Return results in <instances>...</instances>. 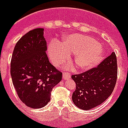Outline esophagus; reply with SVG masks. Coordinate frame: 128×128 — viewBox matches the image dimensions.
I'll list each match as a JSON object with an SVG mask.
<instances>
[{"label": "esophagus", "instance_id": "34e87169", "mask_svg": "<svg viewBox=\"0 0 128 128\" xmlns=\"http://www.w3.org/2000/svg\"><path fill=\"white\" fill-rule=\"evenodd\" d=\"M62 77H63V79H68V78H70V77H71V75H70V73H68V72H66V73H63L62 74Z\"/></svg>", "mask_w": 128, "mask_h": 128}]
</instances>
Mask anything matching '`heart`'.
Returning a JSON list of instances; mask_svg holds the SVG:
<instances>
[{
  "instance_id": "b5f03b06",
  "label": "heart",
  "mask_w": 128,
  "mask_h": 128,
  "mask_svg": "<svg viewBox=\"0 0 128 128\" xmlns=\"http://www.w3.org/2000/svg\"><path fill=\"white\" fill-rule=\"evenodd\" d=\"M104 52L96 40L78 34L66 37L62 45L54 42L48 48L50 58L56 66L65 63L70 59V54H75L74 63L79 70H88L97 65L103 58Z\"/></svg>"
}]
</instances>
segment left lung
Returning a JSON list of instances; mask_svg holds the SVG:
<instances>
[{
	"instance_id": "1",
	"label": "left lung",
	"mask_w": 128,
	"mask_h": 128,
	"mask_svg": "<svg viewBox=\"0 0 128 128\" xmlns=\"http://www.w3.org/2000/svg\"><path fill=\"white\" fill-rule=\"evenodd\" d=\"M72 78L76 83L72 94L74 105L89 110L103 103L114 90L117 78V62L114 52L94 68L74 74Z\"/></svg>"
}]
</instances>
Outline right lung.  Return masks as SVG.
Segmentation results:
<instances>
[{
    "label": "right lung",
    "instance_id": "1",
    "mask_svg": "<svg viewBox=\"0 0 128 128\" xmlns=\"http://www.w3.org/2000/svg\"><path fill=\"white\" fill-rule=\"evenodd\" d=\"M44 29L36 28L23 35L14 47L11 60V76L14 88L28 107L43 108L51 92L62 79V73L49 61Z\"/></svg>",
    "mask_w": 128,
    "mask_h": 128
}]
</instances>
